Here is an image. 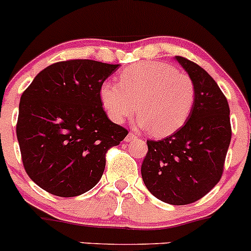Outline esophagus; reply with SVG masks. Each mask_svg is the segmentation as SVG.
I'll return each instance as SVG.
<instances>
[{
    "mask_svg": "<svg viewBox=\"0 0 251 251\" xmlns=\"http://www.w3.org/2000/svg\"><path fill=\"white\" fill-rule=\"evenodd\" d=\"M135 140H137V136H136L135 133H133V132H130V133H128V135L126 136V138H125V141H126V142L135 141Z\"/></svg>",
    "mask_w": 251,
    "mask_h": 251,
    "instance_id": "esophagus-1",
    "label": "esophagus"
}]
</instances>
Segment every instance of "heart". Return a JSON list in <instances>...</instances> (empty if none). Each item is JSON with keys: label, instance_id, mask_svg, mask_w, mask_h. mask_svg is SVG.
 I'll return each instance as SVG.
<instances>
[{"label": "heart", "instance_id": "obj_1", "mask_svg": "<svg viewBox=\"0 0 251 251\" xmlns=\"http://www.w3.org/2000/svg\"><path fill=\"white\" fill-rule=\"evenodd\" d=\"M100 98L114 123H124L137 109L142 128L154 137H166L189 119L197 88L193 78L173 65L146 60L124 69L119 83L104 81Z\"/></svg>", "mask_w": 251, "mask_h": 251}]
</instances>
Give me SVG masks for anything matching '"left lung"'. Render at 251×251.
<instances>
[{"instance_id": "8db88e82", "label": "left lung", "mask_w": 251, "mask_h": 251, "mask_svg": "<svg viewBox=\"0 0 251 251\" xmlns=\"http://www.w3.org/2000/svg\"><path fill=\"white\" fill-rule=\"evenodd\" d=\"M176 59L196 83V105L179 130L160 141H147L141 173L159 201L187 205L206 196L221 179L232 127L228 102L214 78L192 60Z\"/></svg>"}]
</instances>
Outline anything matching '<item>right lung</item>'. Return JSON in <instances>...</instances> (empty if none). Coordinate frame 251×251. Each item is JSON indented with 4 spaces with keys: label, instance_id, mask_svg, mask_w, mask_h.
<instances>
[{
    "label": "right lung",
    "instance_id": "add662e5",
    "mask_svg": "<svg viewBox=\"0 0 251 251\" xmlns=\"http://www.w3.org/2000/svg\"><path fill=\"white\" fill-rule=\"evenodd\" d=\"M91 59H70L40 72L23 92L17 121L23 165L39 187L76 197L98 183L105 155L128 131L108 119L100 85L119 69Z\"/></svg>",
    "mask_w": 251,
    "mask_h": 251
}]
</instances>
